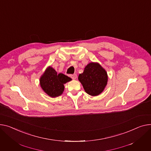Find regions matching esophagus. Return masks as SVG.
Here are the masks:
<instances>
[{
	"mask_svg": "<svg viewBox=\"0 0 151 151\" xmlns=\"http://www.w3.org/2000/svg\"><path fill=\"white\" fill-rule=\"evenodd\" d=\"M70 77H71L73 79H76L77 78V75L76 74H73L70 75Z\"/></svg>",
	"mask_w": 151,
	"mask_h": 151,
	"instance_id": "34e87169",
	"label": "esophagus"
}]
</instances>
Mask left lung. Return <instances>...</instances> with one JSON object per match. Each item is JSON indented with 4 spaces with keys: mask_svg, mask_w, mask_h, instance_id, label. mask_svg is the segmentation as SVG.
<instances>
[{
    "mask_svg": "<svg viewBox=\"0 0 151 151\" xmlns=\"http://www.w3.org/2000/svg\"><path fill=\"white\" fill-rule=\"evenodd\" d=\"M85 92L91 96H98L105 89L108 81L106 70L98 63L91 62L84 68L83 73L78 76Z\"/></svg>",
    "mask_w": 151,
    "mask_h": 151,
    "instance_id": "8db88e82",
    "label": "left lung"
}]
</instances>
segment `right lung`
Here are the masks:
<instances>
[{
	"label": "right lung",
	"instance_id": "add662e5",
	"mask_svg": "<svg viewBox=\"0 0 151 151\" xmlns=\"http://www.w3.org/2000/svg\"><path fill=\"white\" fill-rule=\"evenodd\" d=\"M72 78L62 73H57L51 66H48L41 75L39 83L43 91L52 98L61 95L64 90V84L70 81Z\"/></svg>",
	"mask_w": 151,
	"mask_h": 151
}]
</instances>
